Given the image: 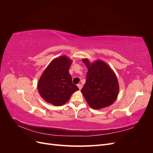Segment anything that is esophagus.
Returning a JSON list of instances; mask_svg holds the SVG:
<instances>
[{
    "instance_id": "1",
    "label": "esophagus",
    "mask_w": 153,
    "mask_h": 153,
    "mask_svg": "<svg viewBox=\"0 0 153 153\" xmlns=\"http://www.w3.org/2000/svg\"><path fill=\"white\" fill-rule=\"evenodd\" d=\"M77 86H78V89H79L80 90L82 89V84H78Z\"/></svg>"
}]
</instances>
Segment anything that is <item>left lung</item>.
<instances>
[{"instance_id": "obj_1", "label": "left lung", "mask_w": 153, "mask_h": 153, "mask_svg": "<svg viewBox=\"0 0 153 153\" xmlns=\"http://www.w3.org/2000/svg\"><path fill=\"white\" fill-rule=\"evenodd\" d=\"M82 61L88 69L85 84L81 92L93 109H101L113 104L119 91L116 75L108 64L101 60L90 62L88 59Z\"/></svg>"}]
</instances>
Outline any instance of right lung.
Segmentation results:
<instances>
[{
	"mask_svg": "<svg viewBox=\"0 0 153 153\" xmlns=\"http://www.w3.org/2000/svg\"><path fill=\"white\" fill-rule=\"evenodd\" d=\"M73 61L64 55L52 60L38 82V90L46 102L62 106L68 102L73 92L78 90L72 82L69 69Z\"/></svg>",
	"mask_w": 153,
	"mask_h": 153,
	"instance_id": "1",
	"label": "right lung"
}]
</instances>
